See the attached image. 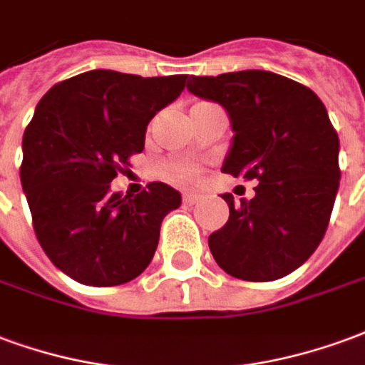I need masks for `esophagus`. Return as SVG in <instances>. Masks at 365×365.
<instances>
[{"label":"esophagus","mask_w":365,"mask_h":365,"mask_svg":"<svg viewBox=\"0 0 365 365\" xmlns=\"http://www.w3.org/2000/svg\"><path fill=\"white\" fill-rule=\"evenodd\" d=\"M202 200V194L198 192H185L182 194V202L186 206H192V204H198Z\"/></svg>","instance_id":"34e87169"}]
</instances>
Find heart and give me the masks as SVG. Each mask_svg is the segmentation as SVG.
I'll return each mask as SVG.
<instances>
[{"label": "heart", "instance_id": "b5f03b06", "mask_svg": "<svg viewBox=\"0 0 365 365\" xmlns=\"http://www.w3.org/2000/svg\"><path fill=\"white\" fill-rule=\"evenodd\" d=\"M171 177L175 179H196L198 177V169L196 167H179V169H175L171 173Z\"/></svg>", "mask_w": 365, "mask_h": 365}]
</instances>
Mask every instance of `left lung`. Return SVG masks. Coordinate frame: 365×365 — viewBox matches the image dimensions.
Instances as JSON below:
<instances>
[{
	"label": "left lung",
	"mask_w": 365,
	"mask_h": 365,
	"mask_svg": "<svg viewBox=\"0 0 365 365\" xmlns=\"http://www.w3.org/2000/svg\"><path fill=\"white\" fill-rule=\"evenodd\" d=\"M188 91L227 110L233 128L222 171L259 180L255 198L233 204L208 239L233 278L278 280L315 252L329 227L340 182L339 134L309 87L272 71L192 76Z\"/></svg>",
	"instance_id": "obj_1"
}]
</instances>
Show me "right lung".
Instances as JSON below:
<instances>
[{
    "mask_svg": "<svg viewBox=\"0 0 365 365\" xmlns=\"http://www.w3.org/2000/svg\"><path fill=\"white\" fill-rule=\"evenodd\" d=\"M186 79L93 70L56 83L36 105L23 135L21 185L42 251L79 284L120 286L153 259L180 194L150 182L122 196L110 182L142 153L148 124Z\"/></svg>",
    "mask_w": 365,
    "mask_h": 365,
    "instance_id": "add662e5",
    "label": "right lung"
}]
</instances>
